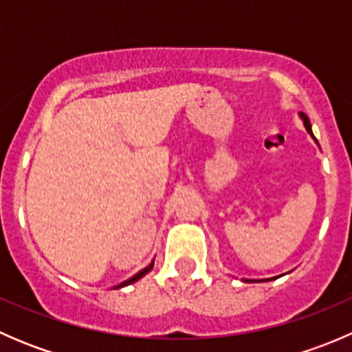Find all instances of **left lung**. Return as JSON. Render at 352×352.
<instances>
[{
	"label": "left lung",
	"mask_w": 352,
	"mask_h": 352,
	"mask_svg": "<svg viewBox=\"0 0 352 352\" xmlns=\"http://www.w3.org/2000/svg\"><path fill=\"white\" fill-rule=\"evenodd\" d=\"M300 117H301V119H303V124H305V127H307V131H308V133H310V136L314 138V140H315L314 133H311V124H310V120H308V117L305 116L303 112H300ZM315 141H317V140H315Z\"/></svg>",
	"instance_id": "obj_1"
}]
</instances>
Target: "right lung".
Wrapping results in <instances>:
<instances>
[{"instance_id":"right-lung-1","label":"right lung","mask_w":352,"mask_h":352,"mask_svg":"<svg viewBox=\"0 0 352 352\" xmlns=\"http://www.w3.org/2000/svg\"><path fill=\"white\" fill-rule=\"evenodd\" d=\"M151 269H153V262H151V264H150V265H148V267H144V269H143V271H140V272H138V274H136V276H133V278H131V279H127V281L120 283V285H119V286H116V287H124V286H129V285H133V283L140 281V279H141V278H143V276H144V274H148V272H150V271H151Z\"/></svg>"}]
</instances>
